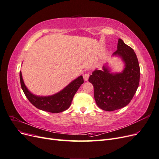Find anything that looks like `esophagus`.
Returning <instances> with one entry per match:
<instances>
[{"label":"esophagus","mask_w":159,"mask_h":159,"mask_svg":"<svg viewBox=\"0 0 159 159\" xmlns=\"http://www.w3.org/2000/svg\"><path fill=\"white\" fill-rule=\"evenodd\" d=\"M89 74H85L84 75V79L85 81H88L89 79Z\"/></svg>","instance_id":"obj_1"}]
</instances>
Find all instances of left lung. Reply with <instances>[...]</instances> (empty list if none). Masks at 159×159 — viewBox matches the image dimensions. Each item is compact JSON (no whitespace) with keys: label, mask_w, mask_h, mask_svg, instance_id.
<instances>
[{"label":"left lung","mask_w":159,"mask_h":159,"mask_svg":"<svg viewBox=\"0 0 159 159\" xmlns=\"http://www.w3.org/2000/svg\"><path fill=\"white\" fill-rule=\"evenodd\" d=\"M113 55L120 56L125 62V68L121 73H110L107 67L103 66V70H95L89 78L93 85L96 104L107 111L127 105L136 93L140 80V67L136 54L120 38Z\"/></svg>","instance_id":"obj_1"}]
</instances>
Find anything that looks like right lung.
Returning a JSON list of instances; mask_svg holds the SVG:
<instances>
[{"label": "right lung", "mask_w": 159, "mask_h": 159, "mask_svg": "<svg viewBox=\"0 0 159 159\" xmlns=\"http://www.w3.org/2000/svg\"><path fill=\"white\" fill-rule=\"evenodd\" d=\"M20 80L24 93L34 106L40 110L55 113L64 111L70 107L74 95L80 85L84 82L82 75H80L58 93L51 96H36L31 93L26 87L21 71H20Z\"/></svg>", "instance_id": "add662e5"}]
</instances>
